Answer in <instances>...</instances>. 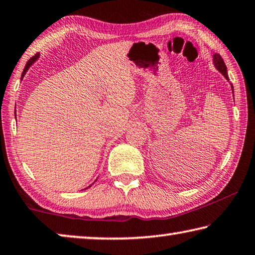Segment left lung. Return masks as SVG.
Wrapping results in <instances>:
<instances>
[{
  "mask_svg": "<svg viewBox=\"0 0 255 255\" xmlns=\"http://www.w3.org/2000/svg\"><path fill=\"white\" fill-rule=\"evenodd\" d=\"M213 62H214V65L216 67V70H217L219 73H222L225 77L226 80H228V75H227V67L225 65V63H224V60L222 58V56L219 54H214L213 56ZM231 88H232V92H233V97H234V89H233V84H231Z\"/></svg>",
  "mask_w": 255,
  "mask_h": 255,
  "instance_id": "obj_1",
  "label": "left lung"
}]
</instances>
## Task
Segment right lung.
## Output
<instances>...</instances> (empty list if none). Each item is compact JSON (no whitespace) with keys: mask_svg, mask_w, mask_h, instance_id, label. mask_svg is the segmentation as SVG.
<instances>
[{"mask_svg":"<svg viewBox=\"0 0 255 255\" xmlns=\"http://www.w3.org/2000/svg\"><path fill=\"white\" fill-rule=\"evenodd\" d=\"M39 56H40V55H39V53H38V54H36V55H34V56H33V57H31V58H30V59L28 60L27 65H25V67H24V70H23V72H22V77H23V76L25 75V73H27V71L29 70V67H30V66H31V65H32V64H33L34 62H36V60H37L38 58H39ZM96 181H97V180H96ZM93 183H94V182H93ZM93 183H92V184H93ZM92 184H91V185H89V187H88V188H85V189H89V188H91V187H92Z\"/></svg>","mask_w":255,"mask_h":255,"instance_id":"obj_1","label":"right lung"}]
</instances>
